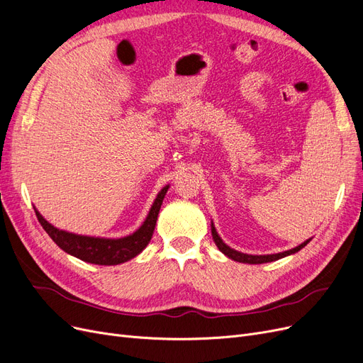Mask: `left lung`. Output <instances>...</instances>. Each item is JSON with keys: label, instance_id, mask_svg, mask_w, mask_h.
I'll list each match as a JSON object with an SVG mask.
<instances>
[{"label": "left lung", "instance_id": "left-lung-1", "mask_svg": "<svg viewBox=\"0 0 363 363\" xmlns=\"http://www.w3.org/2000/svg\"><path fill=\"white\" fill-rule=\"evenodd\" d=\"M211 228H212V236H213L215 244H216L218 250L223 252V255H225L228 259H232L235 262L250 263V265H257V263H268V262H274V260H279V259H283V257H286V256L295 255V252H298L301 248H304L312 240V238L307 239V240H304L303 244H300L298 247H295V248L288 250V251H283V252H277V255H247V252L236 251L233 248H230L227 244H224V240L219 238L213 223H212Z\"/></svg>", "mask_w": 363, "mask_h": 363}]
</instances>
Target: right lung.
I'll return each instance as SVG.
<instances>
[{
  "label": "right lung",
  "mask_w": 363,
  "mask_h": 363,
  "mask_svg": "<svg viewBox=\"0 0 363 363\" xmlns=\"http://www.w3.org/2000/svg\"><path fill=\"white\" fill-rule=\"evenodd\" d=\"M169 189V184L164 186L157 194L155 203H152L150 212L142 225L128 236L124 238H95L65 232L57 227L50 224L43 218L38 208L35 207L36 216L39 219L43 230L50 235V238L56 242L65 252L94 265H119V263L128 262L130 259L140 255L144 248L150 244L151 236L155 233L156 221L159 216L160 206L163 203L164 195Z\"/></svg>",
  "instance_id": "obj_1"
}]
</instances>
